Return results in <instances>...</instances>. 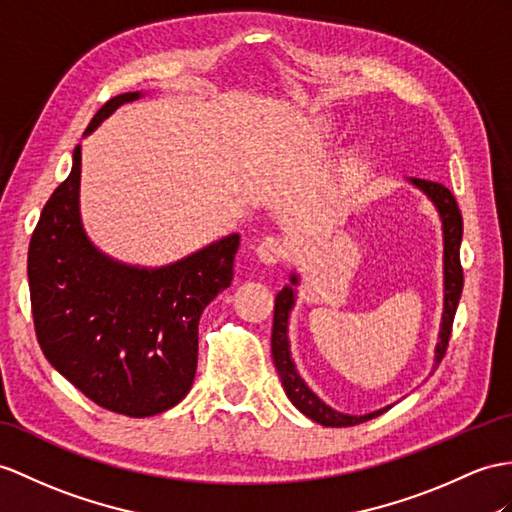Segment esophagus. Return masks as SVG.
Wrapping results in <instances>:
<instances>
[{"label":"esophagus","instance_id":"1","mask_svg":"<svg viewBox=\"0 0 512 512\" xmlns=\"http://www.w3.org/2000/svg\"><path fill=\"white\" fill-rule=\"evenodd\" d=\"M289 252V247L280 239V236H265L260 239L256 245V254L260 258V263L265 265H276Z\"/></svg>","mask_w":512,"mask_h":512}]
</instances>
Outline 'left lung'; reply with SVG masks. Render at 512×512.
I'll return each instance as SVG.
<instances>
[{
    "instance_id": "left-lung-1",
    "label": "left lung",
    "mask_w": 512,
    "mask_h": 512,
    "mask_svg": "<svg viewBox=\"0 0 512 512\" xmlns=\"http://www.w3.org/2000/svg\"><path fill=\"white\" fill-rule=\"evenodd\" d=\"M421 193H426L430 202L439 210V217L443 223V317H441V332L439 343L434 350V367L441 363L447 343H450L452 323L458 308L460 293H463V267H460V241H463V215H460L456 199L450 189H445L439 182L410 178L408 180ZM297 273H291V284H297ZM295 306V291L293 286H284L276 295V308H273V330H271V354L273 365L278 369V376L282 386L293 406L304 413L308 419H313L321 426L328 428H347L356 426V423H365L373 417L386 413L391 406H384L380 410H373L367 415H347L339 413L332 406L313 393V389L299 376L295 363L291 358V345H289V315Z\"/></svg>"
}]
</instances>
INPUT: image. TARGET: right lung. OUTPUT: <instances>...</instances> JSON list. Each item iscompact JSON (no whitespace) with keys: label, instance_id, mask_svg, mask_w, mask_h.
I'll use <instances>...</instances> for the list:
<instances>
[{"label":"right lung","instance_id":"1","mask_svg":"<svg viewBox=\"0 0 512 512\" xmlns=\"http://www.w3.org/2000/svg\"><path fill=\"white\" fill-rule=\"evenodd\" d=\"M143 93L97 110L84 136ZM82 149L47 199L28 249L34 330L45 358L89 400L112 413H165L191 391L197 326L232 282L241 236L206 245L167 267H134L99 252L80 217Z\"/></svg>","mask_w":512,"mask_h":512}]
</instances>
